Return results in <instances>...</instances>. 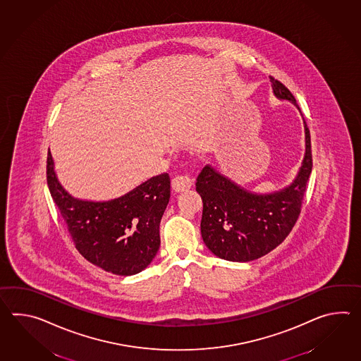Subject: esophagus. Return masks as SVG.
<instances>
[{
    "label": "esophagus",
    "mask_w": 361,
    "mask_h": 361,
    "mask_svg": "<svg viewBox=\"0 0 361 361\" xmlns=\"http://www.w3.org/2000/svg\"><path fill=\"white\" fill-rule=\"evenodd\" d=\"M192 185V178H190V177L178 175V176L172 178V189L177 192H185V190L190 189Z\"/></svg>",
    "instance_id": "1"
}]
</instances>
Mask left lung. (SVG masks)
Returning <instances> with one entry per match:
<instances>
[{
    "instance_id": "8db88e82",
    "label": "left lung",
    "mask_w": 361,
    "mask_h": 361,
    "mask_svg": "<svg viewBox=\"0 0 361 361\" xmlns=\"http://www.w3.org/2000/svg\"><path fill=\"white\" fill-rule=\"evenodd\" d=\"M271 81L274 96L298 107L282 82L273 78ZM305 158L299 172L291 184L277 192H250L209 164L202 169L195 183L203 202L200 233L214 255L246 263L264 257L288 237L300 214L312 171L311 136L305 121Z\"/></svg>"
}]
</instances>
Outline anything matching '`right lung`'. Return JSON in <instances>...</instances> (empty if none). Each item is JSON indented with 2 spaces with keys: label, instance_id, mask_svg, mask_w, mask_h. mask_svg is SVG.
<instances>
[{
  "label": "right lung",
  "instance_id": "1",
  "mask_svg": "<svg viewBox=\"0 0 361 361\" xmlns=\"http://www.w3.org/2000/svg\"><path fill=\"white\" fill-rule=\"evenodd\" d=\"M47 180L78 251L106 272L132 276L144 271L161 246L159 225L171 197L169 173L152 177L119 198H75L56 177L48 152Z\"/></svg>",
  "mask_w": 361,
  "mask_h": 361
}]
</instances>
